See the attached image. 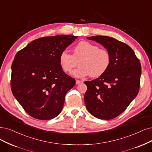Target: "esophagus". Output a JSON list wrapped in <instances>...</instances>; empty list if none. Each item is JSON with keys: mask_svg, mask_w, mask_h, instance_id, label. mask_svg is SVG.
Returning a JSON list of instances; mask_svg holds the SVG:
<instances>
[{"mask_svg": "<svg viewBox=\"0 0 152 152\" xmlns=\"http://www.w3.org/2000/svg\"><path fill=\"white\" fill-rule=\"evenodd\" d=\"M83 83V81L77 80H76V85H80V84H81V83Z\"/></svg>", "mask_w": 152, "mask_h": 152, "instance_id": "34e87169", "label": "esophagus"}]
</instances>
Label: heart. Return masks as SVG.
Wrapping results in <instances>:
<instances>
[{
  "label": "heart",
  "mask_w": 152,
  "mask_h": 152,
  "mask_svg": "<svg viewBox=\"0 0 152 152\" xmlns=\"http://www.w3.org/2000/svg\"><path fill=\"white\" fill-rule=\"evenodd\" d=\"M61 69L65 73H70L77 77L91 75L97 77L103 75L108 71L111 64V56L107 50L99 48L96 44L83 41L78 42L72 49V54L66 50L61 52L59 58Z\"/></svg>",
  "instance_id": "b5f03b06"
}]
</instances>
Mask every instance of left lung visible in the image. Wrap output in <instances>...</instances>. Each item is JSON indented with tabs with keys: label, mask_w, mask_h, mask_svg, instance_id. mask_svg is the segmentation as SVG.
Masks as SVG:
<instances>
[{
	"label": "left lung",
	"mask_w": 152,
	"mask_h": 152,
	"mask_svg": "<svg viewBox=\"0 0 152 152\" xmlns=\"http://www.w3.org/2000/svg\"><path fill=\"white\" fill-rule=\"evenodd\" d=\"M104 46L111 56L108 71L85 81V103L88 111L99 119L111 120L122 113L139 91L141 64L133 49L116 39L103 36L87 37Z\"/></svg>",
	"instance_id": "1"
}]
</instances>
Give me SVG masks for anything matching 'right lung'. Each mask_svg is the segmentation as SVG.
Listing matches in <instances>:
<instances>
[{
  "label": "right lung",
  "mask_w": 152,
  "mask_h": 152,
  "mask_svg": "<svg viewBox=\"0 0 152 152\" xmlns=\"http://www.w3.org/2000/svg\"><path fill=\"white\" fill-rule=\"evenodd\" d=\"M77 36L59 35L34 40L18 52L12 64V94L27 113L38 120L57 116L76 80L61 69V52Z\"/></svg>",
  "instance_id": "right-lung-1"
}]
</instances>
